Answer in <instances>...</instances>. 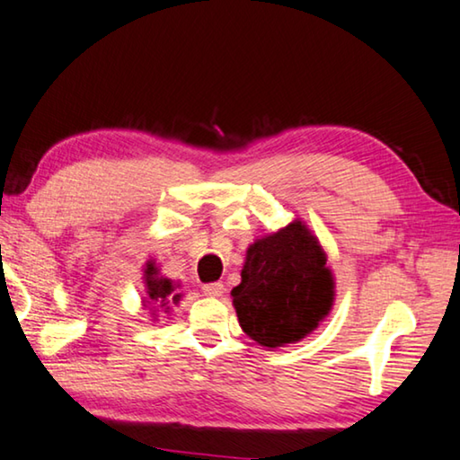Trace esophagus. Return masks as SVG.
<instances>
[{
	"label": "esophagus",
	"mask_w": 460,
	"mask_h": 460,
	"mask_svg": "<svg viewBox=\"0 0 460 460\" xmlns=\"http://www.w3.org/2000/svg\"><path fill=\"white\" fill-rule=\"evenodd\" d=\"M201 291H204V295H208V296H222L224 285L222 283H208L201 287Z\"/></svg>",
	"instance_id": "34e87169"
}]
</instances>
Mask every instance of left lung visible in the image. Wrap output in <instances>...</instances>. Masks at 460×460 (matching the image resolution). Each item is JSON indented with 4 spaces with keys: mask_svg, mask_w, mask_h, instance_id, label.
<instances>
[{
    "mask_svg": "<svg viewBox=\"0 0 460 460\" xmlns=\"http://www.w3.org/2000/svg\"><path fill=\"white\" fill-rule=\"evenodd\" d=\"M240 285L232 288L238 323L262 348L299 343L335 301V279L317 236L293 220L248 246Z\"/></svg>",
    "mask_w": 460,
    "mask_h": 460,
    "instance_id": "1",
    "label": "left lung"
}]
</instances>
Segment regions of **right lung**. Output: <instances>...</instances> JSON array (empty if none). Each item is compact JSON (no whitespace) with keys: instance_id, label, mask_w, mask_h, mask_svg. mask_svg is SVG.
I'll use <instances>...</instances> for the list:
<instances>
[{"instance_id":"1","label":"right lung","mask_w":460,"mask_h":460,"mask_svg":"<svg viewBox=\"0 0 460 460\" xmlns=\"http://www.w3.org/2000/svg\"><path fill=\"white\" fill-rule=\"evenodd\" d=\"M143 280H145V296H143V307L151 311L153 321H157V311H164L169 315L172 305H177L181 301V293H177L180 283L175 280L161 277L155 261H147L143 269Z\"/></svg>"}]
</instances>
